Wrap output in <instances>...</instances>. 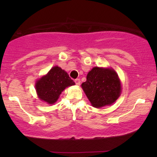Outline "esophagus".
I'll use <instances>...</instances> for the list:
<instances>
[{"label":"esophagus","mask_w":157,"mask_h":157,"mask_svg":"<svg viewBox=\"0 0 157 157\" xmlns=\"http://www.w3.org/2000/svg\"><path fill=\"white\" fill-rule=\"evenodd\" d=\"M75 83H76V85H77V86H80V79H76V80H75Z\"/></svg>","instance_id":"1"}]
</instances>
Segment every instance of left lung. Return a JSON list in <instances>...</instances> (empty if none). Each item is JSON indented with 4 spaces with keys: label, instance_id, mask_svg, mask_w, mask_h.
Returning <instances> with one entry per match:
<instances>
[{
    "label": "left lung",
    "instance_id": "left-lung-1",
    "mask_svg": "<svg viewBox=\"0 0 157 157\" xmlns=\"http://www.w3.org/2000/svg\"><path fill=\"white\" fill-rule=\"evenodd\" d=\"M81 86L95 108L111 105L117 100L122 91L118 75L111 68L94 67Z\"/></svg>",
    "mask_w": 157,
    "mask_h": 157
}]
</instances>
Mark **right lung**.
<instances>
[{
	"mask_svg": "<svg viewBox=\"0 0 157 157\" xmlns=\"http://www.w3.org/2000/svg\"><path fill=\"white\" fill-rule=\"evenodd\" d=\"M75 84L67 72L60 67L54 66L46 75L36 81L35 89L41 100L53 104L66 88Z\"/></svg>",
	"mask_w": 157,
	"mask_h": 157,
	"instance_id": "obj_1",
	"label": "right lung"
}]
</instances>
